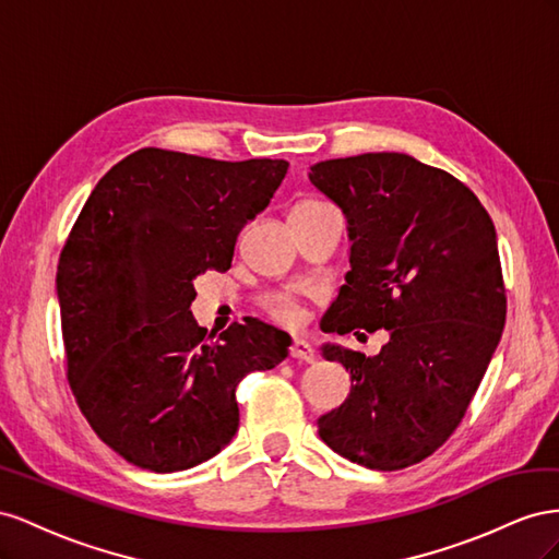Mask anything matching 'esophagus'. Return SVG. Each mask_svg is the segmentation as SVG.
<instances>
[{
	"label": "esophagus",
	"instance_id": "1",
	"mask_svg": "<svg viewBox=\"0 0 559 559\" xmlns=\"http://www.w3.org/2000/svg\"><path fill=\"white\" fill-rule=\"evenodd\" d=\"M290 358H295V360H305V362H313L316 354H313V348H311V344H309V342H305V340H295V342H293V346H290Z\"/></svg>",
	"mask_w": 559,
	"mask_h": 559
}]
</instances>
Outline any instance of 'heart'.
<instances>
[{
  "instance_id": "b5f03b06",
  "label": "heart",
  "mask_w": 559,
  "mask_h": 559,
  "mask_svg": "<svg viewBox=\"0 0 559 559\" xmlns=\"http://www.w3.org/2000/svg\"><path fill=\"white\" fill-rule=\"evenodd\" d=\"M316 205H323V203H316V201H301L299 205H295L293 213L297 211H309L316 209ZM264 309L266 313L274 318L276 323L285 325V328H295L301 321H305V313H301V307L297 305V299L288 293H276V295H269L264 299Z\"/></svg>"
}]
</instances>
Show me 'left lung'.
Listing matches in <instances>:
<instances>
[{
    "instance_id": "8db88e82",
    "label": "left lung",
    "mask_w": 559,
    "mask_h": 559,
    "mask_svg": "<svg viewBox=\"0 0 559 559\" xmlns=\"http://www.w3.org/2000/svg\"><path fill=\"white\" fill-rule=\"evenodd\" d=\"M309 180L340 205L350 241V271L321 330H389L377 356L323 346L350 374V393L318 419V436L354 464L401 471L454 433L499 346L497 231L464 182L407 154L330 158Z\"/></svg>"
}]
</instances>
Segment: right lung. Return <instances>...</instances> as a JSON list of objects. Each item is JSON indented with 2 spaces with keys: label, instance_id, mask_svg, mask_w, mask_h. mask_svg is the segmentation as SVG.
<instances>
[{
  "label": "right lung",
  "instance_id": "1",
  "mask_svg": "<svg viewBox=\"0 0 559 559\" xmlns=\"http://www.w3.org/2000/svg\"><path fill=\"white\" fill-rule=\"evenodd\" d=\"M288 162L145 147L95 185L60 252L68 379L91 428L129 464L175 473L227 448L236 386L288 358L290 334L243 318L205 340L194 281L227 271L241 229L281 187Z\"/></svg>",
  "mask_w": 559,
  "mask_h": 559
}]
</instances>
